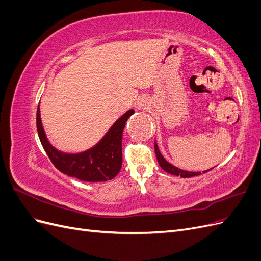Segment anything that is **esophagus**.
<instances>
[{"mask_svg":"<svg viewBox=\"0 0 261 261\" xmlns=\"http://www.w3.org/2000/svg\"><path fill=\"white\" fill-rule=\"evenodd\" d=\"M146 107H147V106H146V102H144V101H141L140 103H139V108H140V109H146Z\"/></svg>","mask_w":261,"mask_h":261,"instance_id":"obj_1","label":"esophagus"}]
</instances>
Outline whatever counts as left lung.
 Returning a JSON list of instances; mask_svg holds the SVG:
<instances>
[{
  "mask_svg": "<svg viewBox=\"0 0 261 261\" xmlns=\"http://www.w3.org/2000/svg\"><path fill=\"white\" fill-rule=\"evenodd\" d=\"M154 151H155V155H156V159L158 162H159L160 167L165 171L170 173L172 175H176V176H180V177H184V178H188V177H192V176H197V175H200L201 172H188V171H184V170H180L174 165H172L171 163H169L167 160L164 159L163 155L161 154L159 148H158L156 143H154ZM211 170V169H210ZM208 170V171H210ZM208 171H204L202 173H206Z\"/></svg>",
  "mask_w": 261,
  "mask_h": 261,
  "instance_id": "1",
  "label": "left lung"
}]
</instances>
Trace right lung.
<instances>
[{"label": "right lung", "mask_w": 261, "mask_h": 261, "mask_svg": "<svg viewBox=\"0 0 261 261\" xmlns=\"http://www.w3.org/2000/svg\"><path fill=\"white\" fill-rule=\"evenodd\" d=\"M134 113L129 110L112 125L105 137L91 149L81 153H64L46 139L42 127L40 109L37 110V129L41 145L53 165L64 174L84 181H106L114 178L122 168V137L125 124Z\"/></svg>", "instance_id": "1"}]
</instances>
